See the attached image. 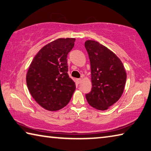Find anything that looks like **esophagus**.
Here are the masks:
<instances>
[{
    "label": "esophagus",
    "mask_w": 151,
    "mask_h": 151,
    "mask_svg": "<svg viewBox=\"0 0 151 151\" xmlns=\"http://www.w3.org/2000/svg\"><path fill=\"white\" fill-rule=\"evenodd\" d=\"M76 82H77L78 84H81V82H82V79L81 78H78L76 79Z\"/></svg>",
    "instance_id": "obj_1"
}]
</instances>
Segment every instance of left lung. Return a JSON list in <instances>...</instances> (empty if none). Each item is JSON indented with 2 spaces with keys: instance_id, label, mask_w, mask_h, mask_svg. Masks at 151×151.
Returning a JSON list of instances; mask_svg holds the SVG:
<instances>
[{
  "instance_id": "left-lung-1",
  "label": "left lung",
  "mask_w": 151,
  "mask_h": 151,
  "mask_svg": "<svg viewBox=\"0 0 151 151\" xmlns=\"http://www.w3.org/2000/svg\"><path fill=\"white\" fill-rule=\"evenodd\" d=\"M84 45L90 61L92 84L86 100L93 108L106 110L122 96L127 78L125 68L118 57L100 43L87 40Z\"/></svg>"
}]
</instances>
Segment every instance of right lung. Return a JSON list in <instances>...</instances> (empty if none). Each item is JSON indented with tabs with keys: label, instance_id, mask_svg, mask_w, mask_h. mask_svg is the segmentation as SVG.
<instances>
[{
	"label": "right lung",
	"instance_id": "1",
	"mask_svg": "<svg viewBox=\"0 0 151 151\" xmlns=\"http://www.w3.org/2000/svg\"><path fill=\"white\" fill-rule=\"evenodd\" d=\"M75 38H60L44 46L33 59L26 75L34 99L49 111H57L69 102L76 89L68 75L67 55Z\"/></svg>",
	"mask_w": 151,
	"mask_h": 151
}]
</instances>
